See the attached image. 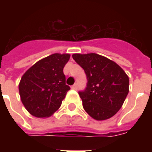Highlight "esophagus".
Returning a JSON list of instances; mask_svg holds the SVG:
<instances>
[{"label":"esophagus","mask_w":152,"mask_h":152,"mask_svg":"<svg viewBox=\"0 0 152 152\" xmlns=\"http://www.w3.org/2000/svg\"><path fill=\"white\" fill-rule=\"evenodd\" d=\"M72 89H74V90H76V89H77V84H75V85H73V86H72Z\"/></svg>","instance_id":"1"}]
</instances>
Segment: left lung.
I'll list each match as a JSON object with an SVG mask.
<instances>
[{"instance_id":"obj_1","label":"left lung","mask_w":152,"mask_h":152,"mask_svg":"<svg viewBox=\"0 0 152 152\" xmlns=\"http://www.w3.org/2000/svg\"><path fill=\"white\" fill-rule=\"evenodd\" d=\"M72 58L87 76L86 89L79 92L85 111L97 121L112 117L128 95L129 76L117 63L97 53H74Z\"/></svg>"}]
</instances>
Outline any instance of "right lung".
<instances>
[{
	"mask_svg": "<svg viewBox=\"0 0 152 152\" xmlns=\"http://www.w3.org/2000/svg\"><path fill=\"white\" fill-rule=\"evenodd\" d=\"M68 53H53L38 61L23 74L18 85L23 104L36 117H49L59 108L70 87L63 67Z\"/></svg>",
	"mask_w": 152,
	"mask_h": 152,
	"instance_id": "1",
	"label": "right lung"
}]
</instances>
